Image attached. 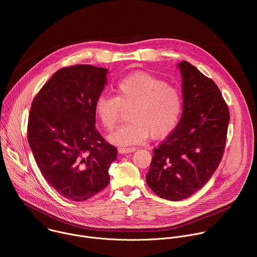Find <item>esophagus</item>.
Wrapping results in <instances>:
<instances>
[{
	"label": "esophagus",
	"mask_w": 257,
	"mask_h": 257,
	"mask_svg": "<svg viewBox=\"0 0 257 257\" xmlns=\"http://www.w3.org/2000/svg\"><path fill=\"white\" fill-rule=\"evenodd\" d=\"M136 149L135 148H121L118 150L119 154H122V155H125V154H129V153H133L135 152Z\"/></svg>",
	"instance_id": "obj_1"
}]
</instances>
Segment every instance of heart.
I'll return each mask as SVG.
<instances>
[{"instance_id":"obj_1","label":"heart","mask_w":257,"mask_h":257,"mask_svg":"<svg viewBox=\"0 0 257 257\" xmlns=\"http://www.w3.org/2000/svg\"><path fill=\"white\" fill-rule=\"evenodd\" d=\"M117 96L100 94L94 112L106 130L120 121L123 108H130L131 122L109 134L107 140L119 146H129L145 141L151 135L160 139L176 127L183 108L178 88L145 72H136L122 78L116 85Z\"/></svg>"}]
</instances>
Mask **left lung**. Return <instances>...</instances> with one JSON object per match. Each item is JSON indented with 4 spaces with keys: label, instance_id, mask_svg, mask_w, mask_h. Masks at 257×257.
I'll return each instance as SVG.
<instances>
[{
    "label": "left lung",
    "instance_id": "8db88e82",
    "mask_svg": "<svg viewBox=\"0 0 257 257\" xmlns=\"http://www.w3.org/2000/svg\"><path fill=\"white\" fill-rule=\"evenodd\" d=\"M182 77L183 111L170 136L154 151L146 183L160 197L186 199L201 189L222 160L229 108L216 84L186 61Z\"/></svg>",
    "mask_w": 257,
    "mask_h": 257
}]
</instances>
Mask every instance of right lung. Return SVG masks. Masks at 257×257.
<instances>
[{
    "label": "right lung",
    "instance_id": "obj_1",
    "mask_svg": "<svg viewBox=\"0 0 257 257\" xmlns=\"http://www.w3.org/2000/svg\"><path fill=\"white\" fill-rule=\"evenodd\" d=\"M107 73L90 65L62 68L31 104V152L49 185L69 200L84 201L103 190L117 159V149L95 128L94 104Z\"/></svg>",
    "mask_w": 257,
    "mask_h": 257
}]
</instances>
